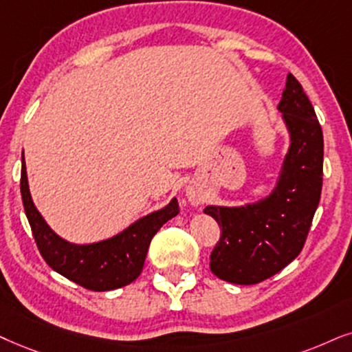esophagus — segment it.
<instances>
[{"label":"esophagus","mask_w":352,"mask_h":352,"mask_svg":"<svg viewBox=\"0 0 352 352\" xmlns=\"http://www.w3.org/2000/svg\"><path fill=\"white\" fill-rule=\"evenodd\" d=\"M186 198H188V201L193 204V206H198V204L203 203V195L195 188L186 190Z\"/></svg>","instance_id":"esophagus-1"}]
</instances>
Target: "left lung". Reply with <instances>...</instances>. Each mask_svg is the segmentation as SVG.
Returning <instances> with one entry per match:
<instances>
[{
  "label": "left lung",
  "mask_w": 352,
  "mask_h": 352,
  "mask_svg": "<svg viewBox=\"0 0 352 352\" xmlns=\"http://www.w3.org/2000/svg\"><path fill=\"white\" fill-rule=\"evenodd\" d=\"M278 110L289 149L268 197L243 206H206L221 239L209 268L219 279L250 286L291 263L304 247L323 182V133L300 82L287 74Z\"/></svg>",
  "instance_id": "8db88e82"
}]
</instances>
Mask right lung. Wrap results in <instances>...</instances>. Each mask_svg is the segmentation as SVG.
I'll use <instances>...</instances> for the list:
<instances>
[{
  "label": "right lung",
  "instance_id": "1",
  "mask_svg": "<svg viewBox=\"0 0 352 352\" xmlns=\"http://www.w3.org/2000/svg\"><path fill=\"white\" fill-rule=\"evenodd\" d=\"M21 195L35 243L47 265L69 281L97 292L112 291L135 281L143 271L146 253L155 232L180 211L177 198H172L167 206L143 216L113 237L79 245L53 232L35 208L30 197L24 153Z\"/></svg>",
  "mask_w": 352,
  "mask_h": 352
}]
</instances>
